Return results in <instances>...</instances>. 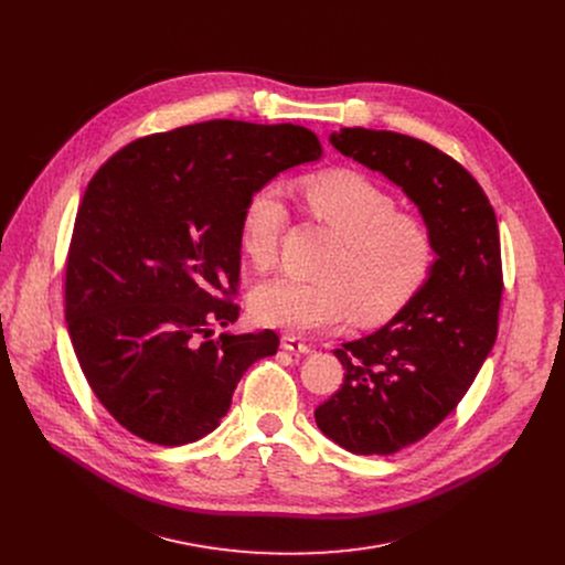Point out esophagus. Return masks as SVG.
<instances>
[{"label":"esophagus","instance_id":"obj_1","mask_svg":"<svg viewBox=\"0 0 565 565\" xmlns=\"http://www.w3.org/2000/svg\"><path fill=\"white\" fill-rule=\"evenodd\" d=\"M281 347H284L288 353H301V355L310 353V347H308L306 342H301L299 338H295V335H284V338H281Z\"/></svg>","mask_w":565,"mask_h":565}]
</instances>
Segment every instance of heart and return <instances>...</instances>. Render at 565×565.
Wrapping results in <instances>:
<instances>
[{
    "instance_id": "heart-1",
    "label": "heart",
    "mask_w": 565,
    "mask_h": 565,
    "mask_svg": "<svg viewBox=\"0 0 565 565\" xmlns=\"http://www.w3.org/2000/svg\"><path fill=\"white\" fill-rule=\"evenodd\" d=\"M306 201L344 238V248L324 273L329 281L279 275L257 286L253 310L264 324L288 335L335 331L355 315L377 324L423 288L434 266V238L418 216L397 212L384 188L364 174L335 170L308 179ZM286 223L284 183L257 185L238 218L241 250L257 268L275 264Z\"/></svg>"
}]
</instances>
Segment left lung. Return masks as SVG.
Instances as JSON below:
<instances>
[{
	"label": "left lung",
	"mask_w": 565,
	"mask_h": 565,
	"mask_svg": "<svg viewBox=\"0 0 565 565\" xmlns=\"http://www.w3.org/2000/svg\"><path fill=\"white\" fill-rule=\"evenodd\" d=\"M331 142L402 188L434 238L436 262L423 288L386 327L333 351L344 384L315 409L317 427L347 451L388 456L458 407L497 342L499 225L476 179L425 140L344 127Z\"/></svg>",
	"instance_id": "8db88e82"
}]
</instances>
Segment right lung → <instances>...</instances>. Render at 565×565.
I'll return each instance as SVG.
<instances>
[{
    "label": "right lung",
    "mask_w": 565,
    "mask_h": 565,
    "mask_svg": "<svg viewBox=\"0 0 565 565\" xmlns=\"http://www.w3.org/2000/svg\"><path fill=\"white\" fill-rule=\"evenodd\" d=\"M321 156L299 125L210 120L138 138L89 181L66 257L64 317L103 407L166 447L214 431L275 331L212 338L238 317L248 194Z\"/></svg>",
    "instance_id": "add662e5"
}]
</instances>
